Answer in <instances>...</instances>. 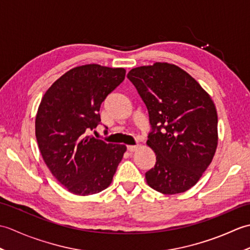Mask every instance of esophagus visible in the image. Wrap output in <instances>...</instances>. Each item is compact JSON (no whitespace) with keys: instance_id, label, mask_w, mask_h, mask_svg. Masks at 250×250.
I'll use <instances>...</instances> for the list:
<instances>
[{"instance_id":"obj_1","label":"esophagus","mask_w":250,"mask_h":250,"mask_svg":"<svg viewBox=\"0 0 250 250\" xmlns=\"http://www.w3.org/2000/svg\"><path fill=\"white\" fill-rule=\"evenodd\" d=\"M126 149H128L129 151H135V150L139 149V146H137V145H129V146H126Z\"/></svg>"}]
</instances>
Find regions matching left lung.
I'll list each match as a JSON object with an SVG mask.
<instances>
[{
  "mask_svg": "<svg viewBox=\"0 0 250 250\" xmlns=\"http://www.w3.org/2000/svg\"><path fill=\"white\" fill-rule=\"evenodd\" d=\"M126 77L149 114L147 145L157 161L145 174L147 184L163 194L185 192L199 182L216 152L213 100L192 76L169 63L132 68Z\"/></svg>",
  "mask_w": 250,
  "mask_h": 250,
  "instance_id": "obj_1",
  "label": "left lung"
}]
</instances>
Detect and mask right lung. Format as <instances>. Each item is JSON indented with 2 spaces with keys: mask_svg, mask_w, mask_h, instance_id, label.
<instances>
[{
  "mask_svg": "<svg viewBox=\"0 0 250 250\" xmlns=\"http://www.w3.org/2000/svg\"><path fill=\"white\" fill-rule=\"evenodd\" d=\"M125 70L99 64L74 67L57 79L41 101L35 135L46 166L77 195L99 193L113 180L125 145L88 135L100 124V107L124 82Z\"/></svg>",
  "mask_w": 250,
  "mask_h": 250,
  "instance_id": "right-lung-1",
  "label": "right lung"
}]
</instances>
